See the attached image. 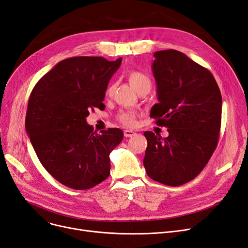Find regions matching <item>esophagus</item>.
<instances>
[{"instance_id": "1", "label": "esophagus", "mask_w": 248, "mask_h": 248, "mask_svg": "<svg viewBox=\"0 0 248 248\" xmlns=\"http://www.w3.org/2000/svg\"><path fill=\"white\" fill-rule=\"evenodd\" d=\"M136 133L134 131H131V130H125L124 131V136L125 137H132L134 136Z\"/></svg>"}]
</instances>
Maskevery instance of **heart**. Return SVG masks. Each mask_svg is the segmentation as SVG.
<instances>
[{"label": "heart", "mask_w": 248, "mask_h": 248, "mask_svg": "<svg viewBox=\"0 0 248 248\" xmlns=\"http://www.w3.org/2000/svg\"><path fill=\"white\" fill-rule=\"evenodd\" d=\"M128 80L131 83V85L135 88L137 93L141 92L142 90H151L152 87V80L146 74L133 70L128 74ZM114 91V85H110L106 91V95L110 96ZM136 118L137 113L134 111H121L118 114L117 119L119 122H121L123 125L127 127H133L136 124Z\"/></svg>", "instance_id": "obj_1"}]
</instances>
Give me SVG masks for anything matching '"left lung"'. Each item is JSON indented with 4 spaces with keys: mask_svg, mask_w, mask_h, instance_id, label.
Instances as JSON below:
<instances>
[{
    "mask_svg": "<svg viewBox=\"0 0 248 248\" xmlns=\"http://www.w3.org/2000/svg\"><path fill=\"white\" fill-rule=\"evenodd\" d=\"M152 70L158 103L151 117L168 128L162 138L145 131L143 165L153 180L180 186L199 175L220 135L222 95L213 74L176 49L154 54Z\"/></svg>",
    "mask_w": 248,
    "mask_h": 248,
    "instance_id": "8db88e82",
    "label": "left lung"
}]
</instances>
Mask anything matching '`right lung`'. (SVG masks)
Segmentation results:
<instances>
[{
	"instance_id": "right-lung-1",
	"label": "right lung",
	"mask_w": 248,
	"mask_h": 248,
	"mask_svg": "<svg viewBox=\"0 0 248 248\" xmlns=\"http://www.w3.org/2000/svg\"><path fill=\"white\" fill-rule=\"evenodd\" d=\"M122 58L65 59L45 74L29 96L26 132L39 162L57 181L76 190L90 189L110 175V154L123 131L108 128L98 134L86 117L103 101Z\"/></svg>"
}]
</instances>
